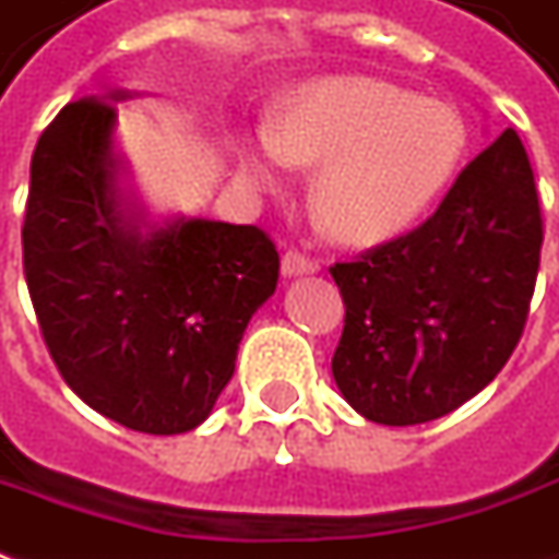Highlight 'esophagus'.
Returning <instances> with one entry per match:
<instances>
[{
	"mask_svg": "<svg viewBox=\"0 0 559 559\" xmlns=\"http://www.w3.org/2000/svg\"><path fill=\"white\" fill-rule=\"evenodd\" d=\"M320 271V261L307 258L301 252H286L283 254V273L286 276H305V273H317Z\"/></svg>",
	"mask_w": 559,
	"mask_h": 559,
	"instance_id": "esophagus-1",
	"label": "esophagus"
}]
</instances>
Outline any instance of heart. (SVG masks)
Masks as SVG:
<instances>
[{
	"mask_svg": "<svg viewBox=\"0 0 559 559\" xmlns=\"http://www.w3.org/2000/svg\"><path fill=\"white\" fill-rule=\"evenodd\" d=\"M239 178L276 193L295 166L317 168L310 202L329 234L372 246L409 230L464 156V122L449 104L372 76H329L292 88L273 129L234 134Z\"/></svg>",
	"mask_w": 559,
	"mask_h": 559,
	"instance_id": "b5f03b06",
	"label": "heart"
}]
</instances>
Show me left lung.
Returning <instances> with one entry per match:
<instances>
[{
	"instance_id": "8db88e82",
	"label": "left lung",
	"mask_w": 559,
	"mask_h": 559,
	"mask_svg": "<svg viewBox=\"0 0 559 559\" xmlns=\"http://www.w3.org/2000/svg\"><path fill=\"white\" fill-rule=\"evenodd\" d=\"M542 212L516 131L464 168L421 227L335 264L344 332L332 376L391 428L459 409L501 372L530 313Z\"/></svg>"
}]
</instances>
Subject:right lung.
I'll list each match as a JSON object with an SVG mask.
<instances>
[{"mask_svg": "<svg viewBox=\"0 0 559 559\" xmlns=\"http://www.w3.org/2000/svg\"><path fill=\"white\" fill-rule=\"evenodd\" d=\"M114 88L63 107L29 163L24 273L48 354L82 403L122 428H200L234 378L280 254L252 224L153 221L116 147Z\"/></svg>", "mask_w": 559, "mask_h": 559, "instance_id": "1", "label": "right lung"}]
</instances>
